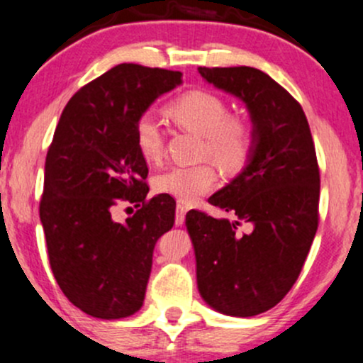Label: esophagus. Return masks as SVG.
Listing matches in <instances>:
<instances>
[{
	"instance_id": "1",
	"label": "esophagus",
	"mask_w": 363,
	"mask_h": 363,
	"mask_svg": "<svg viewBox=\"0 0 363 363\" xmlns=\"http://www.w3.org/2000/svg\"><path fill=\"white\" fill-rule=\"evenodd\" d=\"M185 216H186V208L183 204H178L177 214H174V223H177V227H182V225L185 223Z\"/></svg>"
}]
</instances>
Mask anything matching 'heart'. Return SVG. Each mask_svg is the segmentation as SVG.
<instances>
[{"label": "heart", "mask_w": 363, "mask_h": 363, "mask_svg": "<svg viewBox=\"0 0 363 363\" xmlns=\"http://www.w3.org/2000/svg\"><path fill=\"white\" fill-rule=\"evenodd\" d=\"M166 112L182 128L201 135L204 140L202 154L211 155L227 169L244 166L255 149V126L251 119L228 114L227 102L216 93L206 89L186 91L167 105ZM135 145L147 162H157L162 157L164 138L152 114H143L136 119ZM216 178V169L209 162L174 166L154 178V189L155 192L178 199L183 204H190L206 196Z\"/></svg>", "instance_id": "1"}]
</instances>
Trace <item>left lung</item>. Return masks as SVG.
<instances>
[{
  "mask_svg": "<svg viewBox=\"0 0 363 363\" xmlns=\"http://www.w3.org/2000/svg\"><path fill=\"white\" fill-rule=\"evenodd\" d=\"M208 83L239 96L251 114L255 149L247 166L209 197L235 216L186 213L204 301L232 317L274 308L298 280L318 227L320 171L298 100L255 67H199ZM242 223L249 234H239Z\"/></svg>",
  "mask_w": 363,
  "mask_h": 363,
  "instance_id": "obj_1",
  "label": "left lung"
}]
</instances>
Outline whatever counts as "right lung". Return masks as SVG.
<instances>
[{"instance_id":"right-lung-1","label":"right lung","mask_w":363,"mask_h":363,"mask_svg":"<svg viewBox=\"0 0 363 363\" xmlns=\"http://www.w3.org/2000/svg\"><path fill=\"white\" fill-rule=\"evenodd\" d=\"M180 83L178 71L119 64L81 88L57 124L40 218L57 284L91 317L116 320L142 308L155 242L173 228V197L147 199L135 123ZM123 200L139 209L118 224L111 209Z\"/></svg>"}]
</instances>
